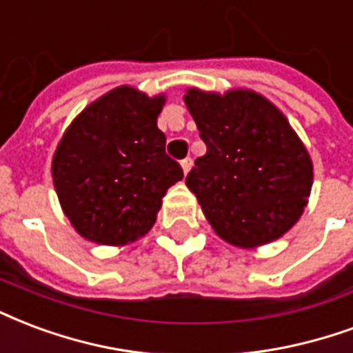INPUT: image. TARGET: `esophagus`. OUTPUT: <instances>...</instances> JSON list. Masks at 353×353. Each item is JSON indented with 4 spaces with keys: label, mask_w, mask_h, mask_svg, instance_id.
Listing matches in <instances>:
<instances>
[{
    "label": "esophagus",
    "mask_w": 353,
    "mask_h": 353,
    "mask_svg": "<svg viewBox=\"0 0 353 353\" xmlns=\"http://www.w3.org/2000/svg\"><path fill=\"white\" fill-rule=\"evenodd\" d=\"M190 166H192V159H190V157H187V159H183V161H181V170H183L185 176L189 174Z\"/></svg>",
    "instance_id": "1"
}]
</instances>
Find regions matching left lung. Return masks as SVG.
I'll return each mask as SVG.
<instances>
[{
    "label": "left lung",
    "mask_w": 353,
    "mask_h": 353,
    "mask_svg": "<svg viewBox=\"0 0 353 353\" xmlns=\"http://www.w3.org/2000/svg\"><path fill=\"white\" fill-rule=\"evenodd\" d=\"M205 155L185 183L215 234L239 249L283 237L307 208L314 181L309 151L270 99L245 88L183 97Z\"/></svg>",
    "instance_id": "1"
}]
</instances>
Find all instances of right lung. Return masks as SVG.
I'll list each match as a JSON object with an SVG mask.
<instances>
[{
  "label": "right lung",
  "mask_w": 353,
  "mask_h": 353,
  "mask_svg": "<svg viewBox=\"0 0 353 353\" xmlns=\"http://www.w3.org/2000/svg\"><path fill=\"white\" fill-rule=\"evenodd\" d=\"M166 95L114 88L65 129L52 157L57 200L72 228L99 245H129L157 221L166 190L183 179L157 117Z\"/></svg>",
  "instance_id": "add662e5"
}]
</instances>
